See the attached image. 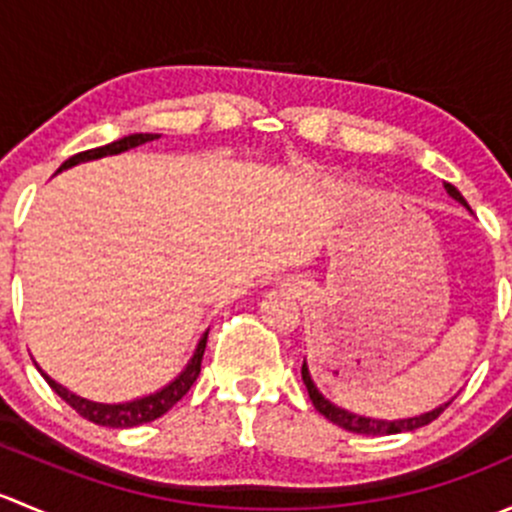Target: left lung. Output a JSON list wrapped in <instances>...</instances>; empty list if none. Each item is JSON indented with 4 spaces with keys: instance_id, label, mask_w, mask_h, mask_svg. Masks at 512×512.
Listing matches in <instances>:
<instances>
[{
    "instance_id": "left-lung-1",
    "label": "left lung",
    "mask_w": 512,
    "mask_h": 512,
    "mask_svg": "<svg viewBox=\"0 0 512 512\" xmlns=\"http://www.w3.org/2000/svg\"><path fill=\"white\" fill-rule=\"evenodd\" d=\"M443 188H446V193L451 195L453 200H456L458 205H463L466 210L468 203L466 198L461 195V190L456 188V185L451 183H443ZM302 381L304 386H307L309 391V399H312L314 409L319 411L324 418H329L332 423H337V426H342L344 431H352V433H364V436H386V433H406V431H416V428L426 426V423H431L433 418H438L443 409H446L451 401H446V404L436 406V409L431 411H423V414L418 416H406V418H374V416H364V414H354V411L344 409V406H337L334 401H329L327 396L322 394V391L317 389V384H314L312 374H309V364L307 359L302 361Z\"/></svg>"
}]
</instances>
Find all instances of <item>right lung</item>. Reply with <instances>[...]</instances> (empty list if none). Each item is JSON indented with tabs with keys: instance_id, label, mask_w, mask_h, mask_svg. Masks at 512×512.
Wrapping results in <instances>:
<instances>
[{
	"instance_id": "right-lung-1",
	"label": "right lung",
	"mask_w": 512,
	"mask_h": 512,
	"mask_svg": "<svg viewBox=\"0 0 512 512\" xmlns=\"http://www.w3.org/2000/svg\"><path fill=\"white\" fill-rule=\"evenodd\" d=\"M156 138H160L158 133H128V136L116 138V141L106 143V146H101V148H91V151L76 153V156L64 160L56 173L74 168V165H79V163H89V160L118 156V153L131 151V148L143 146V143L156 141ZM208 332L210 329H205L203 337H200V342H198V347H195L193 356H190L188 364H185V369L180 371L173 381H168L165 386H160V389L153 391V394L138 396V399H131V401H121V404H103V401H94V399H86V396H79L76 391L66 389L64 384H59L56 379H51V376L46 374V371L41 369L36 361L34 364H36V369L41 371V376L46 379V384H49L51 389H54L56 394H59L61 399H64L66 404L76 411V414L89 418V421L98 423V426L131 428V426H141V423L156 421V418L163 416L165 411L173 409V406L178 404L185 394H188L190 386L195 384V379H198V374H200V361H203L205 344H208Z\"/></svg>"
}]
</instances>
